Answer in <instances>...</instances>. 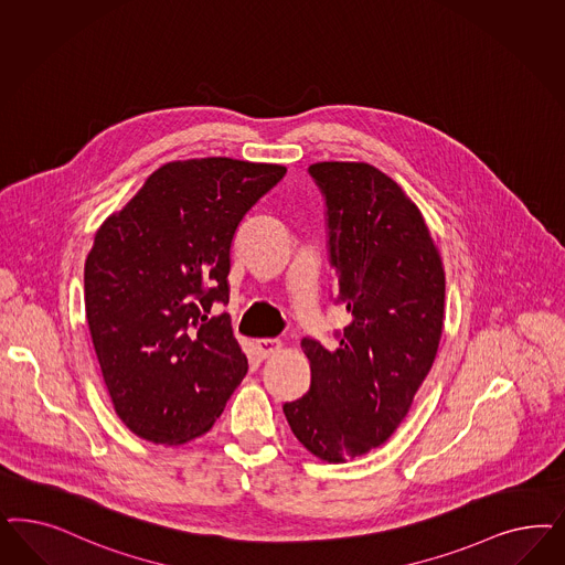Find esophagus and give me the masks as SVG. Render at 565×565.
<instances>
[{"label": "esophagus", "instance_id": "obj_1", "mask_svg": "<svg viewBox=\"0 0 565 565\" xmlns=\"http://www.w3.org/2000/svg\"><path fill=\"white\" fill-rule=\"evenodd\" d=\"M255 347H257V353H259L264 360H268V358H273V355H276V353L282 349V343L276 341V339H257Z\"/></svg>", "mask_w": 565, "mask_h": 565}]
</instances>
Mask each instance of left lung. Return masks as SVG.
<instances>
[{
    "mask_svg": "<svg viewBox=\"0 0 565 565\" xmlns=\"http://www.w3.org/2000/svg\"><path fill=\"white\" fill-rule=\"evenodd\" d=\"M330 266L347 327L339 345L303 339L310 391L282 405L292 435L328 463L365 456L399 428L437 358L445 270L418 205L365 162H318Z\"/></svg>",
    "mask_w": 565,
    "mask_h": 565,
    "instance_id": "obj_1",
    "label": "left lung"
}]
</instances>
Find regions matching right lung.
I'll list each match as a JSON object with an SVG mask.
<instances>
[{"instance_id": "add662e5", "label": "right lung", "mask_w": 565, "mask_h": 565, "mask_svg": "<svg viewBox=\"0 0 565 565\" xmlns=\"http://www.w3.org/2000/svg\"><path fill=\"white\" fill-rule=\"evenodd\" d=\"M280 164L233 158L158 168L97 228L85 262V313L109 399L156 445L205 435L247 374L228 313L231 245Z\"/></svg>"}]
</instances>
